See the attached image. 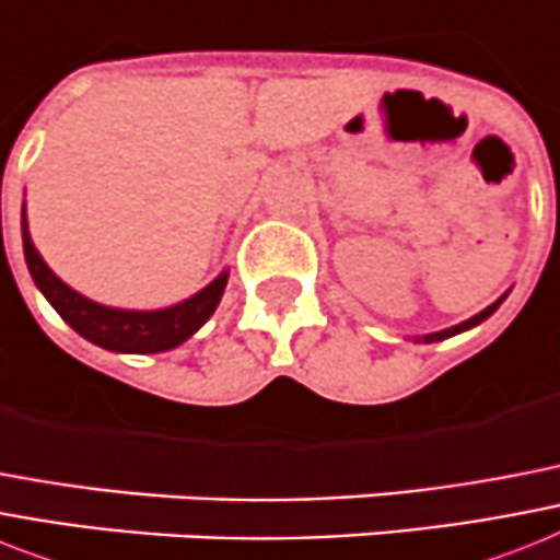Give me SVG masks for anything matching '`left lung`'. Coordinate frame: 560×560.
<instances>
[{"label": "left lung", "instance_id": "8db88e82", "mask_svg": "<svg viewBox=\"0 0 560 560\" xmlns=\"http://www.w3.org/2000/svg\"><path fill=\"white\" fill-rule=\"evenodd\" d=\"M506 295H509V293H503L501 299H498V302L489 304V307H486V311H480V313H477V316H471V319L460 322V325L445 327V330H438V334L417 336V342H443V339H448V336H457V334H463V330H471V327H475V325H480V322L489 319V316H492V313L498 311V307H501V302H503V299H506Z\"/></svg>", "mask_w": 560, "mask_h": 560}]
</instances>
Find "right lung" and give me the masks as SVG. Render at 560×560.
<instances>
[{
  "instance_id": "add662e5",
  "label": "right lung",
  "mask_w": 560,
  "mask_h": 560,
  "mask_svg": "<svg viewBox=\"0 0 560 560\" xmlns=\"http://www.w3.org/2000/svg\"><path fill=\"white\" fill-rule=\"evenodd\" d=\"M22 249H25V265L31 270V279L39 288V293L51 302L54 311L83 339L115 353H161L186 342L215 313L218 302L224 295L226 279H230V270H224L215 281H209L207 288L184 299V302L172 304V307L126 311V307L91 302L74 288H68L66 281L45 265L39 249L31 241L25 207H22Z\"/></svg>"
}]
</instances>
